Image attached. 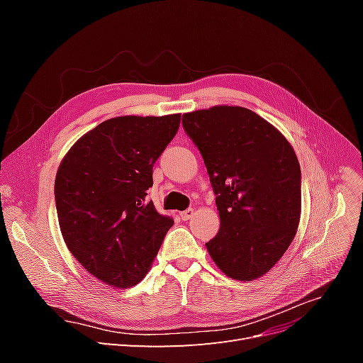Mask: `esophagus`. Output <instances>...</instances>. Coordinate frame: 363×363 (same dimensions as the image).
<instances>
[{
	"instance_id": "1",
	"label": "esophagus",
	"mask_w": 363,
	"mask_h": 363,
	"mask_svg": "<svg viewBox=\"0 0 363 363\" xmlns=\"http://www.w3.org/2000/svg\"><path fill=\"white\" fill-rule=\"evenodd\" d=\"M194 208H188V211H183L180 212V218L183 219V221H188V219H191L194 216Z\"/></svg>"
}]
</instances>
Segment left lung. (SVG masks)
<instances>
[{
  "label": "left lung",
  "instance_id": "left-lung-1",
  "mask_svg": "<svg viewBox=\"0 0 363 363\" xmlns=\"http://www.w3.org/2000/svg\"><path fill=\"white\" fill-rule=\"evenodd\" d=\"M216 195L219 232L206 244L225 276L251 281L281 259L301 215V171L292 145L250 108L213 106L183 115Z\"/></svg>",
  "mask_w": 363,
  "mask_h": 363
}]
</instances>
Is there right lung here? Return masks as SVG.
Returning <instances> with one entry per match:
<instances>
[{
	"instance_id": "obj_1",
	"label": "right lung",
	"mask_w": 363,
	"mask_h": 363,
	"mask_svg": "<svg viewBox=\"0 0 363 363\" xmlns=\"http://www.w3.org/2000/svg\"><path fill=\"white\" fill-rule=\"evenodd\" d=\"M180 113L118 116L87 131L60 162L54 196L60 232L80 265L112 288L135 286L172 227L147 191Z\"/></svg>"
}]
</instances>
